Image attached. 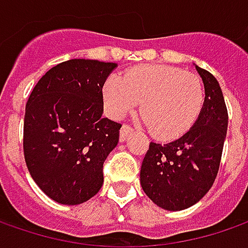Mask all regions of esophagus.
<instances>
[{
    "instance_id": "1",
    "label": "esophagus",
    "mask_w": 248,
    "mask_h": 248,
    "mask_svg": "<svg viewBox=\"0 0 248 248\" xmlns=\"http://www.w3.org/2000/svg\"><path fill=\"white\" fill-rule=\"evenodd\" d=\"M132 131H134L132 127H129L128 124H124V125L121 127V129H120V140H121V142H123V140H125L127 137H128Z\"/></svg>"
}]
</instances>
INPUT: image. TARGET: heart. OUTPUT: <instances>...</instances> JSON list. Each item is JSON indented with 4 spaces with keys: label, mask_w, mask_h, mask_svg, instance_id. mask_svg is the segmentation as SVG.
Masks as SVG:
<instances>
[{
    "label": "heart",
    "mask_w": 248,
    "mask_h": 248,
    "mask_svg": "<svg viewBox=\"0 0 248 248\" xmlns=\"http://www.w3.org/2000/svg\"><path fill=\"white\" fill-rule=\"evenodd\" d=\"M103 98L114 117H123L142 102L140 113L150 132L161 139L181 137L202 113L203 80L175 66L142 64L124 76H110Z\"/></svg>",
    "instance_id": "b5f03b06"
}]
</instances>
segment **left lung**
<instances>
[{"instance_id": "left-lung-1", "label": "left lung", "mask_w": 248, "mask_h": 248, "mask_svg": "<svg viewBox=\"0 0 248 248\" xmlns=\"http://www.w3.org/2000/svg\"><path fill=\"white\" fill-rule=\"evenodd\" d=\"M204 82L205 102L193 127L170 143L150 142L142 167L140 185L158 207L181 211L196 204L214 184L226 129L228 110L214 76L196 66Z\"/></svg>"}]
</instances>
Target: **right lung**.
<instances>
[{"label":"right lung","instance_id":"obj_1","mask_svg":"<svg viewBox=\"0 0 248 248\" xmlns=\"http://www.w3.org/2000/svg\"><path fill=\"white\" fill-rule=\"evenodd\" d=\"M116 63L70 59L53 66L26 103L23 152L34 182L61 204H81L103 184L121 124L102 117V88Z\"/></svg>","mask_w":248,"mask_h":248}]
</instances>
